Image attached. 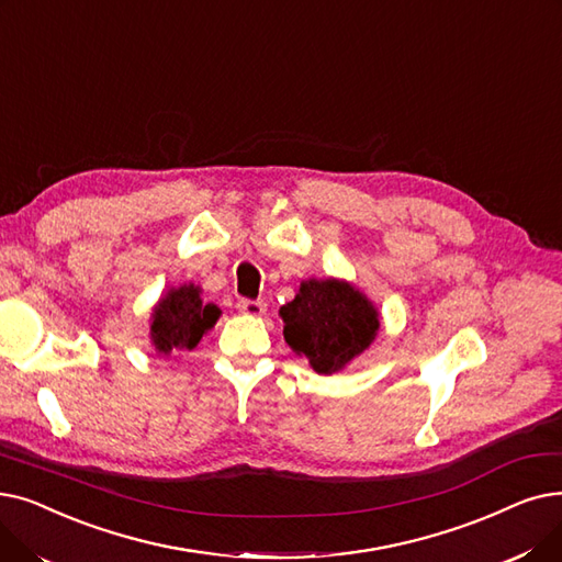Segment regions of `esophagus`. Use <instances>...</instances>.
Returning <instances> with one entry per match:
<instances>
[{"label":"esophagus","mask_w":562,"mask_h":562,"mask_svg":"<svg viewBox=\"0 0 562 562\" xmlns=\"http://www.w3.org/2000/svg\"><path fill=\"white\" fill-rule=\"evenodd\" d=\"M265 308H267V304L260 300H239L237 302V311L245 315H262Z\"/></svg>","instance_id":"1"}]
</instances>
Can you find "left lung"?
Wrapping results in <instances>:
<instances>
[{
  "instance_id": "obj_1",
  "label": "left lung",
  "mask_w": 562,
  "mask_h": 562,
  "mask_svg": "<svg viewBox=\"0 0 562 562\" xmlns=\"http://www.w3.org/2000/svg\"><path fill=\"white\" fill-rule=\"evenodd\" d=\"M283 338L319 375H331L359 357L380 329L378 311L342 281H306L281 306Z\"/></svg>"
}]
</instances>
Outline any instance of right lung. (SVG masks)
<instances>
[{"label":"right lung","mask_w":562,"mask_h":562,"mask_svg":"<svg viewBox=\"0 0 562 562\" xmlns=\"http://www.w3.org/2000/svg\"><path fill=\"white\" fill-rule=\"evenodd\" d=\"M220 308L215 304H203L199 288L180 285L169 290L165 300H159L153 313L150 336L155 350L169 355L171 350H192L201 336L217 323Z\"/></svg>","instance_id":"add662e5"}]
</instances>
